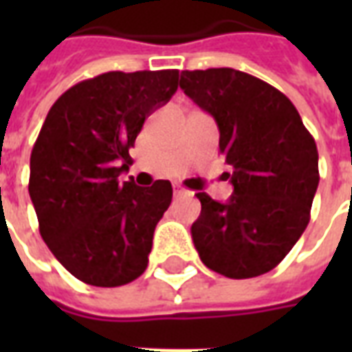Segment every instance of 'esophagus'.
<instances>
[{"label":"esophagus","instance_id":"obj_1","mask_svg":"<svg viewBox=\"0 0 352 352\" xmlns=\"http://www.w3.org/2000/svg\"><path fill=\"white\" fill-rule=\"evenodd\" d=\"M188 192L184 190V188H181V186H175V196L179 198V196H186Z\"/></svg>","mask_w":352,"mask_h":352}]
</instances>
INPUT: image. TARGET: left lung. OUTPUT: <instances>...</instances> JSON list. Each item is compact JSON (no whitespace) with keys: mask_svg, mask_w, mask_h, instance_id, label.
Instances as JSON below:
<instances>
[{"mask_svg":"<svg viewBox=\"0 0 352 352\" xmlns=\"http://www.w3.org/2000/svg\"><path fill=\"white\" fill-rule=\"evenodd\" d=\"M179 87L213 116L234 186L226 204L206 192L192 239L201 262L230 279L272 272L311 219L318 186L315 139L277 88L232 67L181 72Z\"/></svg>","mask_w":352,"mask_h":352,"instance_id":"1","label":"left lung"}]
</instances>
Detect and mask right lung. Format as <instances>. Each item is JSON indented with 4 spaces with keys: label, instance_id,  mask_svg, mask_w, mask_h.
Returning <instances> with one entry per match:
<instances>
[{
    "label": "right lung",
    "instance_id": "1",
    "mask_svg": "<svg viewBox=\"0 0 352 352\" xmlns=\"http://www.w3.org/2000/svg\"><path fill=\"white\" fill-rule=\"evenodd\" d=\"M177 69L109 72L77 82L50 107L30 158V198L58 262L92 287H122L146 270L169 181L118 183L154 109L171 100Z\"/></svg>",
    "mask_w": 352,
    "mask_h": 352
}]
</instances>
